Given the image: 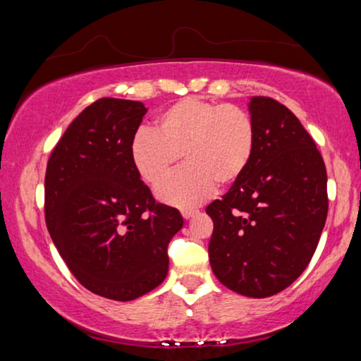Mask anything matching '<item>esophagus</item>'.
Segmentation results:
<instances>
[{
    "label": "esophagus",
    "instance_id": "34e87169",
    "mask_svg": "<svg viewBox=\"0 0 361 361\" xmlns=\"http://www.w3.org/2000/svg\"><path fill=\"white\" fill-rule=\"evenodd\" d=\"M199 213V210H195V209H183L181 210V215H183V218L185 219H189V218H192V216H195Z\"/></svg>",
    "mask_w": 361,
    "mask_h": 361
}]
</instances>
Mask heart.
<instances>
[{
	"label": "heart",
	"instance_id": "b5f03b06",
	"mask_svg": "<svg viewBox=\"0 0 361 361\" xmlns=\"http://www.w3.org/2000/svg\"><path fill=\"white\" fill-rule=\"evenodd\" d=\"M255 124L250 114L229 103L188 97L159 114L156 132L140 129L130 143L133 167L151 186L178 166H188L157 189L162 202L192 207L219 188L231 186L245 172L255 149Z\"/></svg>",
	"mask_w": 361,
	"mask_h": 361
}]
</instances>
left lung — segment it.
Instances as JSON below:
<instances>
[{
  "instance_id": "left-lung-1",
  "label": "left lung",
  "mask_w": 361,
  "mask_h": 361,
  "mask_svg": "<svg viewBox=\"0 0 361 361\" xmlns=\"http://www.w3.org/2000/svg\"><path fill=\"white\" fill-rule=\"evenodd\" d=\"M256 140L245 172L207 207L213 219L210 264L229 290L277 295L301 276L328 213L326 167L315 142L271 97L250 100Z\"/></svg>"
}]
</instances>
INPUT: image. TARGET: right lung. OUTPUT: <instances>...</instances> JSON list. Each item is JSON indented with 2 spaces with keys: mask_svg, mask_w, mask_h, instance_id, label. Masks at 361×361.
<instances>
[{
  "mask_svg": "<svg viewBox=\"0 0 361 361\" xmlns=\"http://www.w3.org/2000/svg\"><path fill=\"white\" fill-rule=\"evenodd\" d=\"M148 109L100 99L71 122L47 161L46 224L73 276L95 295L132 301L169 271L167 248L183 228L140 180L130 143Z\"/></svg>",
  "mask_w": 361,
  "mask_h": 361,
  "instance_id": "obj_1",
  "label": "right lung"
}]
</instances>
